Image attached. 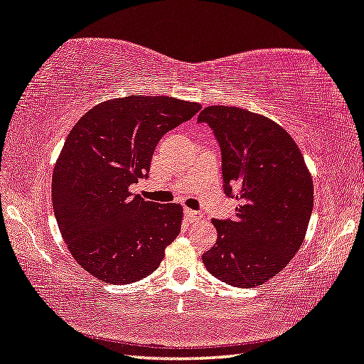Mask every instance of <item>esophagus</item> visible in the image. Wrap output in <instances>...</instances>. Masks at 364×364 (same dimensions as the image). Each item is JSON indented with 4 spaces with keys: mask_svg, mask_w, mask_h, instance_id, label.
<instances>
[{
    "mask_svg": "<svg viewBox=\"0 0 364 364\" xmlns=\"http://www.w3.org/2000/svg\"><path fill=\"white\" fill-rule=\"evenodd\" d=\"M184 217L188 218L189 223H194V222L203 220V213L196 212V210H193V209H184Z\"/></svg>",
    "mask_w": 364,
    "mask_h": 364,
    "instance_id": "1",
    "label": "esophagus"
}]
</instances>
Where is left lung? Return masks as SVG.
Here are the masks:
<instances>
[{
  "label": "left lung",
  "mask_w": 364,
  "mask_h": 364,
  "mask_svg": "<svg viewBox=\"0 0 364 364\" xmlns=\"http://www.w3.org/2000/svg\"><path fill=\"white\" fill-rule=\"evenodd\" d=\"M198 121L217 137L223 191L238 200L235 220H212L218 238L203 262L228 285H262L303 243L314 203L313 178L291 136L262 114L213 105Z\"/></svg>",
  "instance_id": "left-lung-1"
}]
</instances>
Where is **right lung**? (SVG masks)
<instances>
[{"mask_svg": "<svg viewBox=\"0 0 364 364\" xmlns=\"http://www.w3.org/2000/svg\"><path fill=\"white\" fill-rule=\"evenodd\" d=\"M199 109L173 97L129 95L95 105L68 134L51 203L68 250L95 279L113 285L144 279L180 235V204L151 203L129 186L147 176L165 132Z\"/></svg>", "mask_w": 364, "mask_h": 364, "instance_id": "add662e5", "label": "right lung"}]
</instances>
